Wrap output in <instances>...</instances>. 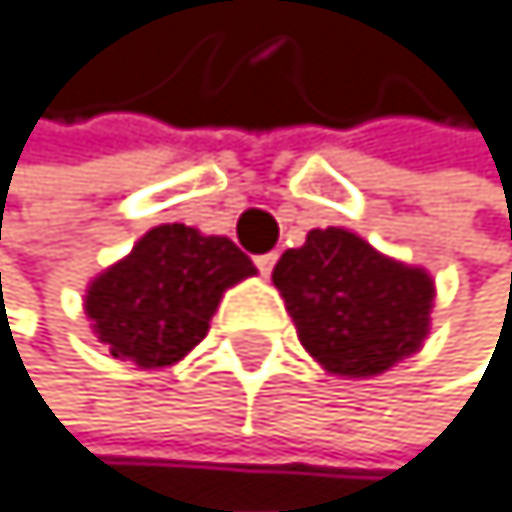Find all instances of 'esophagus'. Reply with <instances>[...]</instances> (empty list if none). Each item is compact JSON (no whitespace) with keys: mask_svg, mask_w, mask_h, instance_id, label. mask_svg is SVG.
<instances>
[{"mask_svg":"<svg viewBox=\"0 0 512 512\" xmlns=\"http://www.w3.org/2000/svg\"><path fill=\"white\" fill-rule=\"evenodd\" d=\"M274 264H277V254L274 251H267V254H258V258H254V267H258V271L267 277L274 271Z\"/></svg>","mask_w":512,"mask_h":512,"instance_id":"34e87169","label":"esophagus"}]
</instances>
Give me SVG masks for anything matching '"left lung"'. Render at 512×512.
I'll list each match as a JSON object with an SVG mask.
<instances>
[{
    "label": "left lung",
    "mask_w": 512,
    "mask_h": 512,
    "mask_svg": "<svg viewBox=\"0 0 512 512\" xmlns=\"http://www.w3.org/2000/svg\"><path fill=\"white\" fill-rule=\"evenodd\" d=\"M303 349L336 376H379L428 336L435 284L346 228H313L274 267Z\"/></svg>",
    "instance_id": "8db88e82"
}]
</instances>
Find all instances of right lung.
<instances>
[{"label": "right lung", "instance_id": "right-lung-1", "mask_svg": "<svg viewBox=\"0 0 512 512\" xmlns=\"http://www.w3.org/2000/svg\"><path fill=\"white\" fill-rule=\"evenodd\" d=\"M254 274L235 241L159 225L87 290L84 310L114 359L172 366L199 346L222 294Z\"/></svg>", "mask_w": 512, "mask_h": 512}]
</instances>
